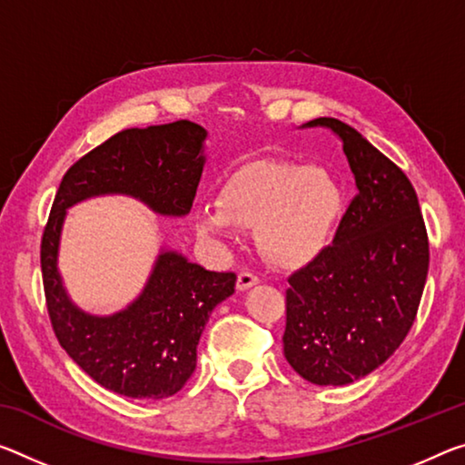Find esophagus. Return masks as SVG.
<instances>
[{
    "instance_id": "1",
    "label": "esophagus",
    "mask_w": 465,
    "mask_h": 465,
    "mask_svg": "<svg viewBox=\"0 0 465 465\" xmlns=\"http://www.w3.org/2000/svg\"><path fill=\"white\" fill-rule=\"evenodd\" d=\"M261 279H259V275H256V272H252V271H240V275H238V290L240 292H244V290H248V287H252V285H256L259 283Z\"/></svg>"
}]
</instances>
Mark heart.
<instances>
[{"label":"heart","instance_id":"heart-1","mask_svg":"<svg viewBox=\"0 0 465 465\" xmlns=\"http://www.w3.org/2000/svg\"><path fill=\"white\" fill-rule=\"evenodd\" d=\"M341 215L343 188L329 169L262 159L227 178L221 203L198 206L196 230L219 240L259 230L262 252L296 267L327 248Z\"/></svg>","mask_w":465,"mask_h":465}]
</instances>
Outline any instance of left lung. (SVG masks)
<instances>
[{
	"instance_id": "1",
	"label": "left lung",
	"mask_w": 465,
	"mask_h": 465,
	"mask_svg": "<svg viewBox=\"0 0 465 465\" xmlns=\"http://www.w3.org/2000/svg\"><path fill=\"white\" fill-rule=\"evenodd\" d=\"M333 130L358 194L333 244L287 279L283 353L314 385H350L400 348L414 325L426 275L429 235L416 190L400 167L335 117L302 128Z\"/></svg>"
}]
</instances>
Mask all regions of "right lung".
<instances>
[{"label": "right lung", "instance_id": "obj_1", "mask_svg": "<svg viewBox=\"0 0 465 465\" xmlns=\"http://www.w3.org/2000/svg\"><path fill=\"white\" fill-rule=\"evenodd\" d=\"M204 138L206 130L188 120L122 130L78 159L57 188L41 240L51 327L74 362L114 393L134 400L178 393L194 372L196 345L213 308L233 293L235 272L206 271L161 250L128 308L88 314L70 300L57 271L65 211L93 196L126 194L159 215H188L204 167Z\"/></svg>", "mask_w": 465, "mask_h": 465}]
</instances>
